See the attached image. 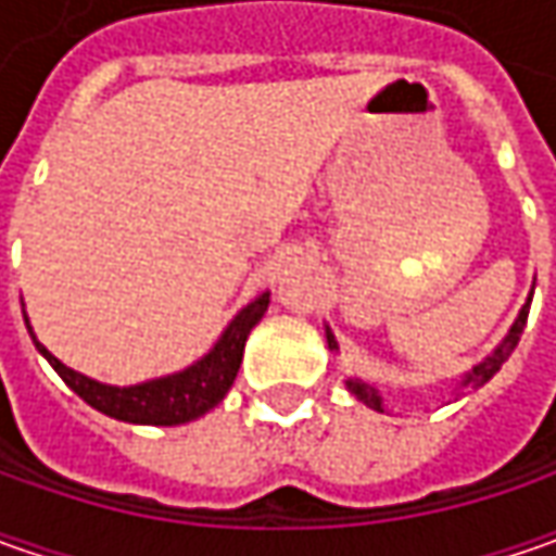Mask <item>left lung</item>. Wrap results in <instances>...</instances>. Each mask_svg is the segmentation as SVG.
Listing matches in <instances>:
<instances>
[{"instance_id": "left-lung-1", "label": "left lung", "mask_w": 556, "mask_h": 556, "mask_svg": "<svg viewBox=\"0 0 556 556\" xmlns=\"http://www.w3.org/2000/svg\"><path fill=\"white\" fill-rule=\"evenodd\" d=\"M526 318H529V303L523 306V312H520V318L514 321V328H510V333L504 337V343L495 350V353L489 355L485 362H480L473 371L464 374V380H460V387H482L485 380H492L495 377V371L502 368L504 362L510 358V353L517 350V343H520V333H523L526 328ZM328 346L331 350H337V340H333V333L328 331ZM346 387H350V393L358 395L368 408H377V412H383V405H380V395H377V390H374L371 383H358V380H346Z\"/></svg>"}]
</instances>
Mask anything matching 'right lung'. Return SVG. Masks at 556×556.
Here are the masks:
<instances>
[{
	"label": "right lung",
	"mask_w": 556,
	"mask_h": 556,
	"mask_svg": "<svg viewBox=\"0 0 556 556\" xmlns=\"http://www.w3.org/2000/svg\"><path fill=\"white\" fill-rule=\"evenodd\" d=\"M268 309V293L256 296L247 309L238 312V318L225 328L223 340L203 355L198 365L161 377V380H148L139 387H104L98 380H89L83 374L71 371L67 365H61L42 343H36V350L49 358L54 371L61 374V380L74 390L83 402H89L101 415L129 420V424H154V427H176L185 420H194L203 412H210L213 405L223 402V395L231 390L241 358H244L247 333L253 331ZM27 321V318H24ZM30 331V325H27ZM33 337V331H30ZM36 340V337H33Z\"/></svg>",
	"instance_id": "add662e5"
}]
</instances>
